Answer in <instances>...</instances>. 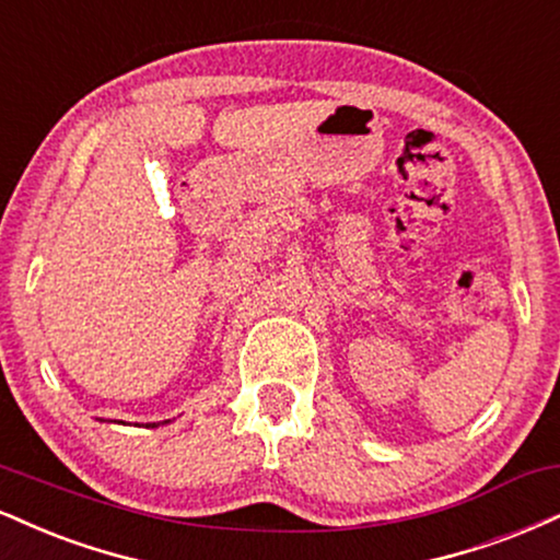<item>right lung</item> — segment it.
I'll list each match as a JSON object with an SVG mask.
<instances>
[{"label": "right lung", "instance_id": "1", "mask_svg": "<svg viewBox=\"0 0 560 560\" xmlns=\"http://www.w3.org/2000/svg\"><path fill=\"white\" fill-rule=\"evenodd\" d=\"M164 422H170V420H164ZM148 428H156V425H148Z\"/></svg>", "mask_w": 560, "mask_h": 560}]
</instances>
